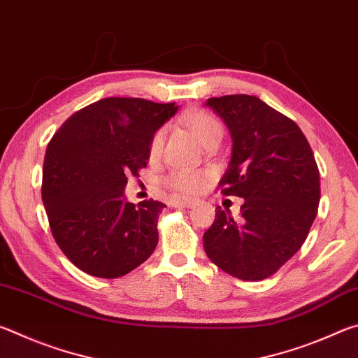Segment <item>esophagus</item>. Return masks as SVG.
I'll return each mask as SVG.
<instances>
[{
    "instance_id": "esophagus-1",
    "label": "esophagus",
    "mask_w": 358,
    "mask_h": 358,
    "mask_svg": "<svg viewBox=\"0 0 358 358\" xmlns=\"http://www.w3.org/2000/svg\"><path fill=\"white\" fill-rule=\"evenodd\" d=\"M172 205H177V207H183V208H191L194 205V201H191V199L178 197V199H172Z\"/></svg>"
}]
</instances>
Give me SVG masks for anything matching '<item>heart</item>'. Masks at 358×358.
<instances>
[{
	"label": "heart",
	"instance_id": "heart-1",
	"mask_svg": "<svg viewBox=\"0 0 358 358\" xmlns=\"http://www.w3.org/2000/svg\"><path fill=\"white\" fill-rule=\"evenodd\" d=\"M185 123L191 129L192 136L196 141L205 145L210 138L216 136H222V128L215 117L205 112H191L185 117ZM166 131L159 129L153 136L150 142V156H159L162 145H164ZM207 173L205 172H194V171H172L164 178V185L169 189L177 191L181 194H196L202 189L207 183Z\"/></svg>",
	"mask_w": 358,
	"mask_h": 358
}]
</instances>
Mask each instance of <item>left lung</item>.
I'll use <instances>...</instances> for the list:
<instances>
[{"label": "left lung", "mask_w": 358, "mask_h": 358, "mask_svg": "<svg viewBox=\"0 0 358 358\" xmlns=\"http://www.w3.org/2000/svg\"><path fill=\"white\" fill-rule=\"evenodd\" d=\"M226 123L232 157L220 180L224 196L245 199L240 217L216 208L203 234L208 259L238 280L273 275L305 243L320 201L319 169L301 129L256 96L210 98Z\"/></svg>", "instance_id": "obj_1"}]
</instances>
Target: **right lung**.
Listing matches in <instances>:
<instances>
[{
  "label": "right lung",
  "mask_w": 358,
  "mask_h": 358,
  "mask_svg": "<svg viewBox=\"0 0 358 358\" xmlns=\"http://www.w3.org/2000/svg\"><path fill=\"white\" fill-rule=\"evenodd\" d=\"M177 110L173 102L106 98L69 117L47 145L42 202L59 250L85 273L118 278L153 254L166 203L134 205L124 187L147 167L151 138Z\"/></svg>",
  "instance_id": "1"
}]
</instances>
